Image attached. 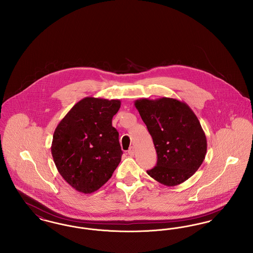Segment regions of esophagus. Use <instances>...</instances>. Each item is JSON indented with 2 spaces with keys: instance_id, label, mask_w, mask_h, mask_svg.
Returning <instances> with one entry per match:
<instances>
[{
  "instance_id": "esophagus-1",
  "label": "esophagus",
  "mask_w": 253,
  "mask_h": 253,
  "mask_svg": "<svg viewBox=\"0 0 253 253\" xmlns=\"http://www.w3.org/2000/svg\"><path fill=\"white\" fill-rule=\"evenodd\" d=\"M128 154H129V156H131V157L134 156V148H133V147H130V149H129V151H128Z\"/></svg>"
}]
</instances>
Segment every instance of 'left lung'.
<instances>
[{
    "mask_svg": "<svg viewBox=\"0 0 253 253\" xmlns=\"http://www.w3.org/2000/svg\"><path fill=\"white\" fill-rule=\"evenodd\" d=\"M157 151L155 168L147 173L173 187L188 180L199 169L207 154V138L193 110L175 98H140L134 101Z\"/></svg>",
    "mask_w": 253,
    "mask_h": 253,
    "instance_id": "1",
    "label": "left lung"
}]
</instances>
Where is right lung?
Returning <instances> with one entry per match:
<instances>
[{"mask_svg":"<svg viewBox=\"0 0 253 253\" xmlns=\"http://www.w3.org/2000/svg\"><path fill=\"white\" fill-rule=\"evenodd\" d=\"M120 99L87 96L58 124L51 153L60 175L76 191L92 193L111 178L122 151L112 119Z\"/></svg>","mask_w":253,"mask_h":253,"instance_id":"obj_1","label":"right lung"}]
</instances>
